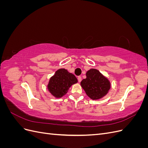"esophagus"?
<instances>
[{
  "mask_svg": "<svg viewBox=\"0 0 148 148\" xmlns=\"http://www.w3.org/2000/svg\"><path fill=\"white\" fill-rule=\"evenodd\" d=\"M78 80L79 82H81V81H82V77H80V76H78Z\"/></svg>",
  "mask_w": 148,
  "mask_h": 148,
  "instance_id": "1",
  "label": "esophagus"
}]
</instances>
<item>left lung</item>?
Wrapping results in <instances>:
<instances>
[{
	"label": "left lung",
	"instance_id": "8db88e82",
	"mask_svg": "<svg viewBox=\"0 0 148 148\" xmlns=\"http://www.w3.org/2000/svg\"><path fill=\"white\" fill-rule=\"evenodd\" d=\"M86 78L81 82V86L86 95L95 100L104 97L110 88V82L96 69H90L86 72Z\"/></svg>",
	"mask_w": 148,
	"mask_h": 148
}]
</instances>
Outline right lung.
<instances>
[{
  "label": "right lung",
  "instance_id": "1",
  "mask_svg": "<svg viewBox=\"0 0 148 148\" xmlns=\"http://www.w3.org/2000/svg\"><path fill=\"white\" fill-rule=\"evenodd\" d=\"M77 82L78 79L73 74L61 69L56 71L55 75L51 78L47 88L53 96L60 98L65 95L71 85Z\"/></svg>",
  "mask_w": 148,
  "mask_h": 148
}]
</instances>
